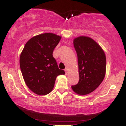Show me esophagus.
<instances>
[{
	"mask_svg": "<svg viewBox=\"0 0 126 126\" xmlns=\"http://www.w3.org/2000/svg\"><path fill=\"white\" fill-rule=\"evenodd\" d=\"M64 71H65V73H66V75L67 73V72H68V69H67V68H65Z\"/></svg>",
	"mask_w": 126,
	"mask_h": 126,
	"instance_id": "34e87169",
	"label": "esophagus"
}]
</instances>
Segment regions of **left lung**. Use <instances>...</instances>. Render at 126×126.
Masks as SVG:
<instances>
[{
    "instance_id": "1",
    "label": "left lung",
    "mask_w": 126,
    "mask_h": 126,
    "mask_svg": "<svg viewBox=\"0 0 126 126\" xmlns=\"http://www.w3.org/2000/svg\"><path fill=\"white\" fill-rule=\"evenodd\" d=\"M73 45L78 56L79 80L72 88L79 95L89 94L99 86L105 77V54L99 45L88 37L75 38Z\"/></svg>"
}]
</instances>
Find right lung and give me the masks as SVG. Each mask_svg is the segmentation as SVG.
<instances>
[{
    "label": "right lung",
    "instance_id": "obj_1",
    "mask_svg": "<svg viewBox=\"0 0 126 126\" xmlns=\"http://www.w3.org/2000/svg\"><path fill=\"white\" fill-rule=\"evenodd\" d=\"M61 37L53 33H44L32 37L24 46L19 64L26 85L37 95L51 92L57 76L64 75L59 69L53 53Z\"/></svg>",
    "mask_w": 126,
    "mask_h": 126
}]
</instances>
